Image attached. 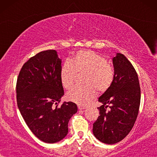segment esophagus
I'll use <instances>...</instances> for the list:
<instances>
[{
  "instance_id": "esophagus-1",
  "label": "esophagus",
  "mask_w": 157,
  "mask_h": 157,
  "mask_svg": "<svg viewBox=\"0 0 157 157\" xmlns=\"http://www.w3.org/2000/svg\"><path fill=\"white\" fill-rule=\"evenodd\" d=\"M78 108L79 110H83V109H86V107L83 106H81V105H78Z\"/></svg>"
}]
</instances>
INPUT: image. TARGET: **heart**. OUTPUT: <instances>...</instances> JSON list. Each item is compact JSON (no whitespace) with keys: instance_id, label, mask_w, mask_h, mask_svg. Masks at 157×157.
Masks as SVG:
<instances>
[{"instance_id":"obj_1","label":"heart","mask_w":157,"mask_h":157,"mask_svg":"<svg viewBox=\"0 0 157 157\" xmlns=\"http://www.w3.org/2000/svg\"><path fill=\"white\" fill-rule=\"evenodd\" d=\"M77 74H85L84 86H76L66 94L69 101L81 106H86L96 95V90L106 91L114 78L113 66L104 56L92 51H80L71 60L61 66L60 79L66 89L74 86Z\"/></svg>"}]
</instances>
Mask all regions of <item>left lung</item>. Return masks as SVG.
<instances>
[{
  "mask_svg": "<svg viewBox=\"0 0 157 157\" xmlns=\"http://www.w3.org/2000/svg\"><path fill=\"white\" fill-rule=\"evenodd\" d=\"M112 61L114 78L98 98L102 104L98 107L100 116L93 124L94 136L107 144L119 142L128 134L136 120L141 100L138 75L131 62L120 53Z\"/></svg>",
  "mask_w": 157,
  "mask_h": 157,
  "instance_id": "1",
  "label": "left lung"
}]
</instances>
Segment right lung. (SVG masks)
<instances>
[{
  "label": "right lung",
  "mask_w": 157,
  "mask_h": 157,
  "mask_svg": "<svg viewBox=\"0 0 157 157\" xmlns=\"http://www.w3.org/2000/svg\"><path fill=\"white\" fill-rule=\"evenodd\" d=\"M61 68V59L56 51H41L24 63L17 79V104L21 114L33 134L49 144L65 138L68 121L78 111L71 101L55 106L64 95Z\"/></svg>",
  "instance_id": "1"
}]
</instances>
